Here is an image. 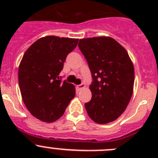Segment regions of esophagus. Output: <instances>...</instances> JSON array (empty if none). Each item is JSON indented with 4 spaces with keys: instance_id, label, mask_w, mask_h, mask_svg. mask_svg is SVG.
<instances>
[{
    "instance_id": "34e87169",
    "label": "esophagus",
    "mask_w": 158,
    "mask_h": 158,
    "mask_svg": "<svg viewBox=\"0 0 158 158\" xmlns=\"http://www.w3.org/2000/svg\"><path fill=\"white\" fill-rule=\"evenodd\" d=\"M85 87V84H83V83H82V84H80V85H77V88H78V89H79V90H81V89H84Z\"/></svg>"
}]
</instances>
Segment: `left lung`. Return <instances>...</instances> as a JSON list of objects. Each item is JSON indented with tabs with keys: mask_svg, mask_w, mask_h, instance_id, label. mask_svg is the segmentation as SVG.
<instances>
[{
	"mask_svg": "<svg viewBox=\"0 0 158 158\" xmlns=\"http://www.w3.org/2000/svg\"><path fill=\"white\" fill-rule=\"evenodd\" d=\"M92 76V98L85 108L92 121L107 124L125 111L132 96L135 69L126 49L109 36L79 40Z\"/></svg>",
	"mask_w": 158,
	"mask_h": 158,
	"instance_id": "8db88e82",
	"label": "left lung"
}]
</instances>
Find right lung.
I'll return each instance as SVG.
<instances>
[{"label": "right lung", "instance_id": "1", "mask_svg": "<svg viewBox=\"0 0 158 158\" xmlns=\"http://www.w3.org/2000/svg\"><path fill=\"white\" fill-rule=\"evenodd\" d=\"M79 39L47 36L27 49L18 69V81L24 105L34 117L53 122L62 117L76 95L73 84L61 82L60 73Z\"/></svg>", "mask_w": 158, "mask_h": 158}]
</instances>
